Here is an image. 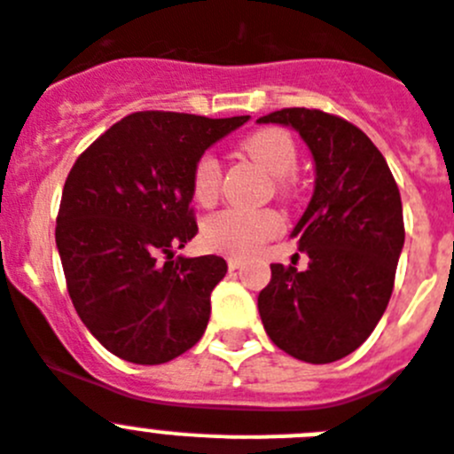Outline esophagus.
Listing matches in <instances>:
<instances>
[{
	"mask_svg": "<svg viewBox=\"0 0 454 454\" xmlns=\"http://www.w3.org/2000/svg\"><path fill=\"white\" fill-rule=\"evenodd\" d=\"M241 264H244V262H241L239 257H228V269H231V270L241 269Z\"/></svg>",
	"mask_w": 454,
	"mask_h": 454,
	"instance_id": "obj_1",
	"label": "esophagus"
}]
</instances>
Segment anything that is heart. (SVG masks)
Listing matches in <instances>:
<instances>
[{"instance_id": "obj_1", "label": "heart", "mask_w": 454, "mask_h": 454, "mask_svg": "<svg viewBox=\"0 0 454 454\" xmlns=\"http://www.w3.org/2000/svg\"><path fill=\"white\" fill-rule=\"evenodd\" d=\"M241 152L275 176V192L286 197L291 192L289 175L298 165V147L289 131L264 127L241 141ZM192 197L199 206H213L222 188V165L217 156L206 152L192 165ZM285 223L275 210H222L203 222L201 239L206 248L232 257H251L266 241L278 237Z\"/></svg>"}]
</instances>
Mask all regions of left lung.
I'll list each match as a JSON object with an SVG mask.
<instances>
[{"mask_svg": "<svg viewBox=\"0 0 454 454\" xmlns=\"http://www.w3.org/2000/svg\"><path fill=\"white\" fill-rule=\"evenodd\" d=\"M257 122L294 127L316 163L313 197L291 232L309 266L270 264L262 325L298 361H340L387 309L405 241L399 188L379 147L345 118L289 107Z\"/></svg>", "mask_w": 454, "mask_h": 454, "instance_id": "1", "label": "left lung"}]
</instances>
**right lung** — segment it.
Returning <instances> with one entry per match:
<instances>
[{
	"label": "right lung",
	"instance_id": "1",
	"mask_svg": "<svg viewBox=\"0 0 454 454\" xmlns=\"http://www.w3.org/2000/svg\"><path fill=\"white\" fill-rule=\"evenodd\" d=\"M248 116L137 112L71 168L55 244L84 327L122 361L168 363L203 336L223 257H175L197 235L192 165Z\"/></svg>",
	"mask_w": 454,
	"mask_h": 454
}]
</instances>
